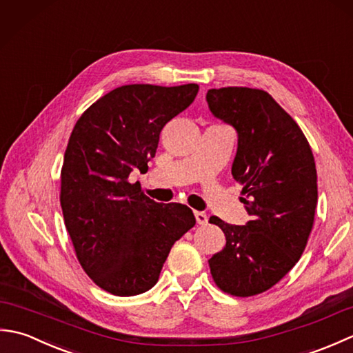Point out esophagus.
I'll return each instance as SVG.
<instances>
[{
	"instance_id": "esophagus-1",
	"label": "esophagus",
	"mask_w": 353,
	"mask_h": 353,
	"mask_svg": "<svg viewBox=\"0 0 353 353\" xmlns=\"http://www.w3.org/2000/svg\"><path fill=\"white\" fill-rule=\"evenodd\" d=\"M194 215H196V220H197V224H200V226H203V224L208 223V215L205 212L201 211H196L194 212Z\"/></svg>"
}]
</instances>
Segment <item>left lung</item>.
Listing matches in <instances>:
<instances>
[{"label":"left lung","mask_w":353,"mask_h":353,"mask_svg":"<svg viewBox=\"0 0 353 353\" xmlns=\"http://www.w3.org/2000/svg\"><path fill=\"white\" fill-rule=\"evenodd\" d=\"M206 101L215 118L236 130L232 176L250 215L244 226L209 219L226 236L209 267L224 292L249 297L272 288L302 256L317 206L316 162L301 127L268 92L209 89Z\"/></svg>","instance_id":"left-lung-1"}]
</instances>
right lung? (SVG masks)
Instances as JSON below:
<instances>
[{
  "mask_svg": "<svg viewBox=\"0 0 353 353\" xmlns=\"http://www.w3.org/2000/svg\"><path fill=\"white\" fill-rule=\"evenodd\" d=\"M197 92L196 83L125 85L74 125L61 176L63 220L81 267L110 294L153 288L172 244L196 224L188 206L157 203L129 177L147 172L163 125Z\"/></svg>",
  "mask_w": 353,
  "mask_h": 353,
  "instance_id": "right-lung-1",
  "label": "right lung"
}]
</instances>
